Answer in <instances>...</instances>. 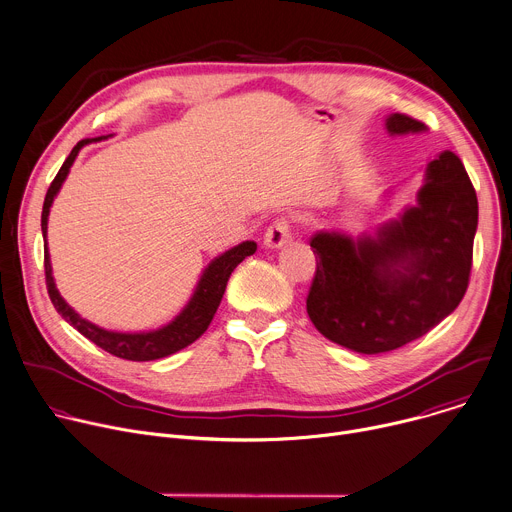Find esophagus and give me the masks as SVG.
<instances>
[{
	"label": "esophagus",
	"mask_w": 512,
	"mask_h": 512,
	"mask_svg": "<svg viewBox=\"0 0 512 512\" xmlns=\"http://www.w3.org/2000/svg\"><path fill=\"white\" fill-rule=\"evenodd\" d=\"M291 237V231H289V223L285 221V218H277V221L273 225H269V229L265 231L263 235V245L267 249H281Z\"/></svg>",
	"instance_id": "1"
}]
</instances>
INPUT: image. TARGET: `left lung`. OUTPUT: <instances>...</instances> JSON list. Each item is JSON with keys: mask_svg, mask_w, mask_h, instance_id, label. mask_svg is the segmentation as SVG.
Here are the masks:
<instances>
[{"mask_svg": "<svg viewBox=\"0 0 512 512\" xmlns=\"http://www.w3.org/2000/svg\"><path fill=\"white\" fill-rule=\"evenodd\" d=\"M391 135L427 127L401 113L385 121ZM478 198L462 160L442 152L425 168L417 204L352 239L318 231V259L306 300L312 324L328 340L360 354L395 350L448 318L470 281Z\"/></svg>", "mask_w": 512, "mask_h": 512, "instance_id": "8db88e82", "label": "left lung"}]
</instances>
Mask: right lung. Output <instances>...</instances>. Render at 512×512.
<instances>
[{
    "mask_svg": "<svg viewBox=\"0 0 512 512\" xmlns=\"http://www.w3.org/2000/svg\"><path fill=\"white\" fill-rule=\"evenodd\" d=\"M107 139V135L101 137H93V139H83L79 141L75 148H72L70 156L64 160L62 168L58 170L56 178L52 180L46 198H44V206H42V237H44V271H46V287H48V296L56 308V312L72 326L77 328L85 338H89L91 342H95L99 348L107 350L113 356L125 358V360H158L164 356H170L182 348H186L188 344H192L196 338H200L208 324L212 322L218 304L223 300V294L227 289V281L231 277V273L235 271V267L249 255H253L257 251V243L255 241H243L241 245L225 251L223 255L214 257L208 267L202 271L196 289L192 298L188 300V304L184 306V310L166 326L158 328V330H148V332H113V330H105L85 318H81V314H77L72 310L64 298L60 296V291L56 289L54 277H52V263H50V253H48V243H46V231H48V214H50V206L62 186V182L66 180L70 166L75 164L79 152L85 148L87 143L93 141H101Z\"/></svg>",
    "mask_w": 512,
    "mask_h": 512,
    "instance_id": "obj_1",
    "label": "right lung"
}]
</instances>
